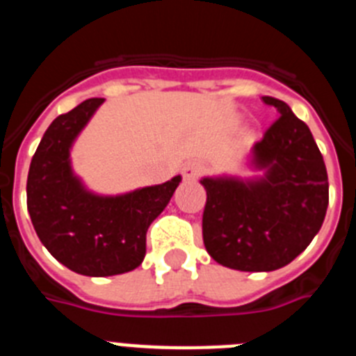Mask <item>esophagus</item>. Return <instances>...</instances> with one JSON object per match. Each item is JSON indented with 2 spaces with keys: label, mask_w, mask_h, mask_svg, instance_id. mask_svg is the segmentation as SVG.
<instances>
[{
  "label": "esophagus",
  "mask_w": 356,
  "mask_h": 356,
  "mask_svg": "<svg viewBox=\"0 0 356 356\" xmlns=\"http://www.w3.org/2000/svg\"><path fill=\"white\" fill-rule=\"evenodd\" d=\"M203 169H205V165L200 160H191L184 165V178L185 180H196L201 176Z\"/></svg>",
  "instance_id": "34e87169"
}]
</instances>
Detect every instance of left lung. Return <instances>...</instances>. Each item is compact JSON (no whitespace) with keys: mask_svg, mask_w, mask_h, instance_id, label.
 I'll use <instances>...</instances> for the list:
<instances>
[{"mask_svg":"<svg viewBox=\"0 0 356 356\" xmlns=\"http://www.w3.org/2000/svg\"><path fill=\"white\" fill-rule=\"evenodd\" d=\"M280 118L254 144L250 165L259 178H203V242L221 266L275 271L316 237L328 209V175L319 147L287 103L264 96Z\"/></svg>","mask_w":356,"mask_h":356,"instance_id":"left-lung-1","label":"left lung"}]
</instances>
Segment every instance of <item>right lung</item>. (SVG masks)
Listing matches in <instances>:
<instances>
[{
  "mask_svg": "<svg viewBox=\"0 0 356 356\" xmlns=\"http://www.w3.org/2000/svg\"><path fill=\"white\" fill-rule=\"evenodd\" d=\"M103 97H90L49 124L26 181V205L40 242L67 269L83 276L134 271L146 254V232L180 185L175 176L162 185L119 196L85 188L71 168V147Z\"/></svg>",
  "mask_w": 356,
  "mask_h": 356,
  "instance_id": "obj_1",
  "label": "right lung"
}]
</instances>
